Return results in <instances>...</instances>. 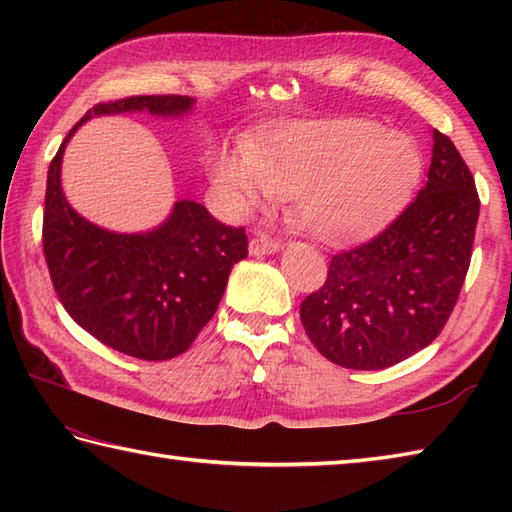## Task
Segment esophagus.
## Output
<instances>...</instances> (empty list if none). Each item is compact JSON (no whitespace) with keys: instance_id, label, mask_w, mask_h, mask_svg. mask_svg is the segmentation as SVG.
<instances>
[{"instance_id":"obj_1","label":"esophagus","mask_w":512,"mask_h":512,"mask_svg":"<svg viewBox=\"0 0 512 512\" xmlns=\"http://www.w3.org/2000/svg\"><path fill=\"white\" fill-rule=\"evenodd\" d=\"M279 248H281V244L277 242V239L268 237V235H255L248 244L250 255H270V253H277Z\"/></svg>"}]
</instances>
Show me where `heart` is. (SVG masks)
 Listing matches in <instances>:
<instances>
[{
    "mask_svg": "<svg viewBox=\"0 0 512 512\" xmlns=\"http://www.w3.org/2000/svg\"><path fill=\"white\" fill-rule=\"evenodd\" d=\"M413 140L378 121L345 116L281 127L246 160L222 158L215 184L237 211L275 193H295L297 220L325 242L361 237L394 209L416 180Z\"/></svg>",
    "mask_w": 512,
    "mask_h": 512,
    "instance_id": "1",
    "label": "heart"
}]
</instances>
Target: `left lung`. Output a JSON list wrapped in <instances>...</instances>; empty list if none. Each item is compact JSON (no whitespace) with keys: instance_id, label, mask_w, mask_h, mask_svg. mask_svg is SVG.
I'll return each instance as SVG.
<instances>
[{"instance_id":"left-lung-1","label":"left lung","mask_w":512,"mask_h":512,"mask_svg":"<svg viewBox=\"0 0 512 512\" xmlns=\"http://www.w3.org/2000/svg\"><path fill=\"white\" fill-rule=\"evenodd\" d=\"M480 195L449 136L433 129L427 182L369 242L332 255L301 323L328 361L385 369L438 339L471 266Z\"/></svg>"}]
</instances>
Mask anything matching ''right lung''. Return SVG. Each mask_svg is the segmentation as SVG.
Masks as SVG:
<instances>
[{"mask_svg": "<svg viewBox=\"0 0 512 512\" xmlns=\"http://www.w3.org/2000/svg\"><path fill=\"white\" fill-rule=\"evenodd\" d=\"M180 94L127 96L96 103L52 158L43 209V255L65 312L94 339L143 361L187 352L217 310L231 268L248 255L244 226H226L195 200H180L169 220L143 235H121L88 222L65 202V143L92 114L173 116L191 107Z\"/></svg>", "mask_w": 512, "mask_h": 512, "instance_id": "right-lung-1", "label": "right lung"}]
</instances>
